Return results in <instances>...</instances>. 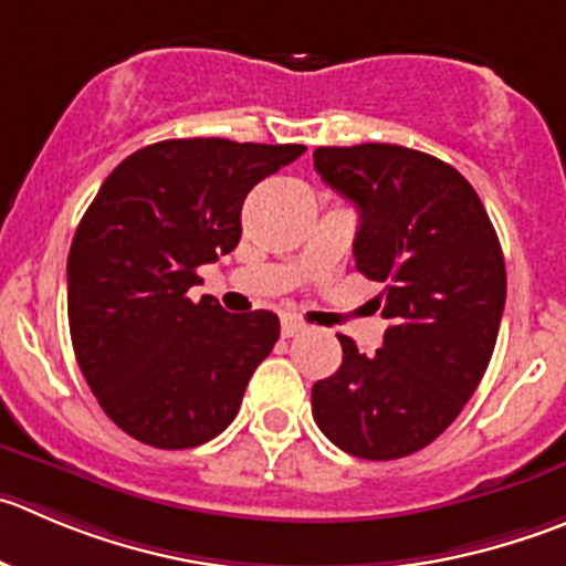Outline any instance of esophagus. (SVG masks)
Returning <instances> with one entry per match:
<instances>
[{"label": "esophagus", "instance_id": "34e87169", "mask_svg": "<svg viewBox=\"0 0 566 566\" xmlns=\"http://www.w3.org/2000/svg\"><path fill=\"white\" fill-rule=\"evenodd\" d=\"M305 331V322L297 319V316H283V322H280V333L283 336H297V333Z\"/></svg>", "mask_w": 566, "mask_h": 566}]
</instances>
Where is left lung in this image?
Masks as SVG:
<instances>
[{
	"mask_svg": "<svg viewBox=\"0 0 566 566\" xmlns=\"http://www.w3.org/2000/svg\"><path fill=\"white\" fill-rule=\"evenodd\" d=\"M322 180L355 202V266L384 283V347L342 342V367L311 389L344 453L391 461L428 448L481 384L505 305V261L475 188L450 164L397 144L319 147Z\"/></svg>",
	"mask_w": 566,
	"mask_h": 566,
	"instance_id": "obj_1",
	"label": "left lung"
}]
</instances>
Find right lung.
Here are the masks:
<instances>
[{"label":"right lung","mask_w":566,"mask_h":566,"mask_svg":"<svg viewBox=\"0 0 566 566\" xmlns=\"http://www.w3.org/2000/svg\"><path fill=\"white\" fill-rule=\"evenodd\" d=\"M303 144L169 138L107 175L69 250V331L102 411L149 448L222 433L272 353V311L188 300L197 269L235 250L247 193Z\"/></svg>","instance_id":"obj_1"}]
</instances>
